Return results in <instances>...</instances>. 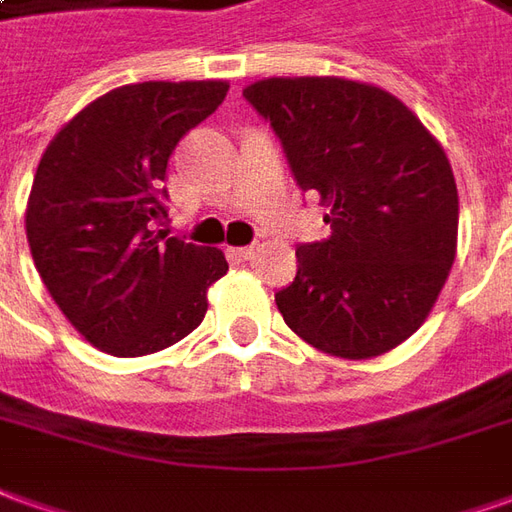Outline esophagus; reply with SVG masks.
Instances as JSON below:
<instances>
[{"label":"esophagus","instance_id":"1","mask_svg":"<svg viewBox=\"0 0 512 512\" xmlns=\"http://www.w3.org/2000/svg\"><path fill=\"white\" fill-rule=\"evenodd\" d=\"M228 253H231L234 259H239V262H248V259L256 256V248H253V245H248V248H228Z\"/></svg>","mask_w":512,"mask_h":512}]
</instances>
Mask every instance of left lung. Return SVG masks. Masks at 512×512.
Returning a JSON list of instances; mask_svg holds the SVG:
<instances>
[{
	"mask_svg": "<svg viewBox=\"0 0 512 512\" xmlns=\"http://www.w3.org/2000/svg\"><path fill=\"white\" fill-rule=\"evenodd\" d=\"M278 136L331 234L295 250L276 292L284 323L345 359L404 343L438 301L457 250V183L421 119L382 88L340 77H270L242 91Z\"/></svg>",
	"mask_w": 512,
	"mask_h": 512,
	"instance_id": "1",
	"label": "left lung"
}]
</instances>
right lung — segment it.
Segmentation results:
<instances>
[{"mask_svg":"<svg viewBox=\"0 0 512 512\" xmlns=\"http://www.w3.org/2000/svg\"><path fill=\"white\" fill-rule=\"evenodd\" d=\"M228 86L136 83L102 94L49 142L27 203L35 270L74 329L114 357H144L195 331L222 250L158 231L167 164Z\"/></svg>","mask_w":512,"mask_h":512,"instance_id":"obj_1","label":"right lung"}]
</instances>
